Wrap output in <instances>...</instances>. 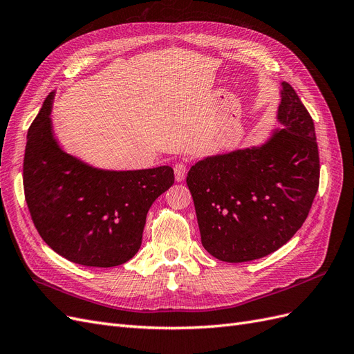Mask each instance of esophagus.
<instances>
[{
  "label": "esophagus",
  "mask_w": 354,
  "mask_h": 354,
  "mask_svg": "<svg viewBox=\"0 0 354 354\" xmlns=\"http://www.w3.org/2000/svg\"><path fill=\"white\" fill-rule=\"evenodd\" d=\"M187 174V167L185 162H177L174 165V176H176V180L177 181H183L185 177Z\"/></svg>",
  "instance_id": "esophagus-1"
}]
</instances>
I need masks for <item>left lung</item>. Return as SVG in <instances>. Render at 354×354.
<instances>
[{"instance_id":"left-lung-1","label":"left lung","mask_w":354,"mask_h":354,"mask_svg":"<svg viewBox=\"0 0 354 354\" xmlns=\"http://www.w3.org/2000/svg\"><path fill=\"white\" fill-rule=\"evenodd\" d=\"M277 122L260 146L203 158L189 169L201 241L227 263L261 259L303 226L319 187L312 116L282 82Z\"/></svg>"}]
</instances>
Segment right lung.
Instances as JSON below:
<instances>
[{
  "label": "right lung",
  "mask_w": 354,
  "mask_h": 354,
  "mask_svg": "<svg viewBox=\"0 0 354 354\" xmlns=\"http://www.w3.org/2000/svg\"><path fill=\"white\" fill-rule=\"evenodd\" d=\"M55 91L28 131L24 189L38 233L53 251L88 267H115L140 250L149 208L174 183L168 165L113 171L65 152L53 133Z\"/></svg>",
  "instance_id": "add662e5"
}]
</instances>
